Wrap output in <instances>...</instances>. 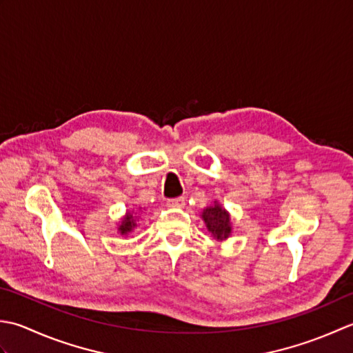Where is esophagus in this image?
<instances>
[{
	"mask_svg": "<svg viewBox=\"0 0 353 353\" xmlns=\"http://www.w3.org/2000/svg\"><path fill=\"white\" fill-rule=\"evenodd\" d=\"M168 207H184L185 205V198L179 196V198H172L168 199Z\"/></svg>",
	"mask_w": 353,
	"mask_h": 353,
	"instance_id": "34e87169",
	"label": "esophagus"
}]
</instances>
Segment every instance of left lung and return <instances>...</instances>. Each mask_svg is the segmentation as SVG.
<instances>
[{
	"mask_svg": "<svg viewBox=\"0 0 353 353\" xmlns=\"http://www.w3.org/2000/svg\"><path fill=\"white\" fill-rule=\"evenodd\" d=\"M203 219L205 222L208 232L212 233L213 237H216V239H225V237H228L230 232H232L228 213L218 204L207 207L203 212Z\"/></svg>",
	"mask_w": 353,
	"mask_h": 353,
	"instance_id": "obj_1",
	"label": "left lung"
}]
</instances>
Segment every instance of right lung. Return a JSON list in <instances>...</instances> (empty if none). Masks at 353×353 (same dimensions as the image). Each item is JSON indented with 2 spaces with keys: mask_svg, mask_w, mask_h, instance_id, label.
I'll use <instances>...</instances> for the list:
<instances>
[{
  "mask_svg": "<svg viewBox=\"0 0 353 353\" xmlns=\"http://www.w3.org/2000/svg\"><path fill=\"white\" fill-rule=\"evenodd\" d=\"M137 224H135V221H134V218H132V214L131 213H128L126 214V218L121 221V225H120V232H121V234H126V233H129V232H132V228L135 227Z\"/></svg>",
  "mask_w": 353,
  "mask_h": 353,
  "instance_id": "1",
  "label": "right lung"
}]
</instances>
